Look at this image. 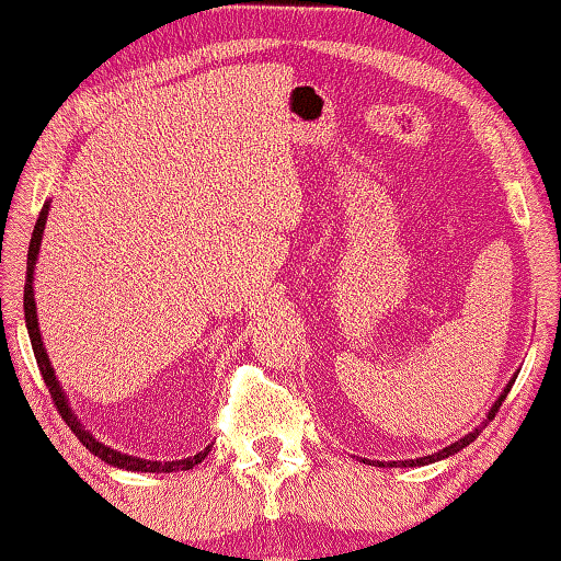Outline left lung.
<instances>
[{
  "mask_svg": "<svg viewBox=\"0 0 561 561\" xmlns=\"http://www.w3.org/2000/svg\"><path fill=\"white\" fill-rule=\"evenodd\" d=\"M511 385H514V379H511L508 381V387L506 389H503V392H501V397H499V402L496 404H493V408H491V412H489V420H493V417H496V412H499V408H501V402L503 400H506V394L511 392ZM478 433H481V430H473V433H468L466 437H460V440L458 443H453V445H448V448H443L440 453H435V456H425V458H417V460H402L400 462V466H427V462H435V460H443V458H448V456H453V453H458V450H462V448H466V445H470V443H473L476 440V437H478ZM379 466H385V462H379ZM387 466H397V462H387Z\"/></svg>",
  "mask_w": 561,
  "mask_h": 561,
  "instance_id": "8db88e82",
  "label": "left lung"
}]
</instances>
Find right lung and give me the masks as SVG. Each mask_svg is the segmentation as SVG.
Returning <instances> with one entry per match:
<instances>
[{
    "label": "right lung",
    "instance_id": "add662e5",
    "mask_svg": "<svg viewBox=\"0 0 561 561\" xmlns=\"http://www.w3.org/2000/svg\"><path fill=\"white\" fill-rule=\"evenodd\" d=\"M47 209L50 205H43L39 209V217L35 222V230H32V240H30V250H27V280H24V321H27V331H30V341H32V352H35V359H37V367H39V375H43L47 389H50V397L55 402V408L65 420V425H68L72 433L80 443L85 445L88 450L93 453V456H99L101 460L111 462V466H118V468H126V470H141V473H176V470H190L197 466L207 458V453L213 445H207L205 450L197 453V456L192 458H184V460H169V462H157V460H141V458H134V456H124V453L118 450H111L105 448L103 443L95 440V437L83 430L80 425L78 417L72 415V410L68 408V400H65L62 394V387L60 381L55 379V371L50 367V359H47L45 354V346H43V339H39V327H37V311H35V296H32V273H35V261H37V253H39V240H43V230H45V220H47Z\"/></svg>",
    "mask_w": 561,
    "mask_h": 561
}]
</instances>
